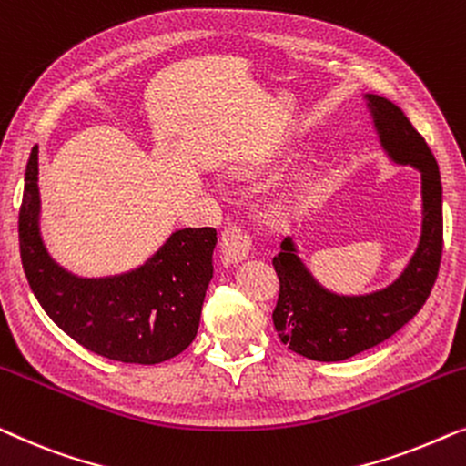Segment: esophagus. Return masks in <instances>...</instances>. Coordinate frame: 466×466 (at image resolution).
<instances>
[{
	"instance_id": "1",
	"label": "esophagus",
	"mask_w": 466,
	"mask_h": 466,
	"mask_svg": "<svg viewBox=\"0 0 466 466\" xmlns=\"http://www.w3.org/2000/svg\"><path fill=\"white\" fill-rule=\"evenodd\" d=\"M253 247V234L247 232L245 228L238 224L226 226V230L221 232V259L224 264L232 266L238 264L240 259H245L248 251Z\"/></svg>"
}]
</instances>
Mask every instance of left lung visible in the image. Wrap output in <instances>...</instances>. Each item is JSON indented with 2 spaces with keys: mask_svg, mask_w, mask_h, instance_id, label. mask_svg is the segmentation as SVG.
Segmentation results:
<instances>
[{
  "mask_svg": "<svg viewBox=\"0 0 466 466\" xmlns=\"http://www.w3.org/2000/svg\"><path fill=\"white\" fill-rule=\"evenodd\" d=\"M382 146L392 160L414 165L422 173L424 224L418 251L399 280L361 298H342L314 283L289 238L274 255L279 299L274 329L293 352L314 361H344L389 339L420 312L435 285L443 253L441 179L435 156L395 103L367 95Z\"/></svg>",
  "mask_w": 466,
  "mask_h": 466,
  "instance_id": "left-lung-1",
  "label": "left lung"
}]
</instances>
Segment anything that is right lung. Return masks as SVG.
<instances>
[{"mask_svg": "<svg viewBox=\"0 0 466 466\" xmlns=\"http://www.w3.org/2000/svg\"><path fill=\"white\" fill-rule=\"evenodd\" d=\"M37 146L25 170L18 211L21 261L46 314L90 352L120 363L156 365L187 349L213 277L215 228H186L139 270L77 279L48 258L37 232Z\"/></svg>", "mask_w": 466, "mask_h": 466, "instance_id": "right-lung-1", "label": "right lung"}]
</instances>
